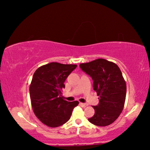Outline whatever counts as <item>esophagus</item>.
Returning <instances> with one entry per match:
<instances>
[{"label":"esophagus","mask_w":150,"mask_h":150,"mask_svg":"<svg viewBox=\"0 0 150 150\" xmlns=\"http://www.w3.org/2000/svg\"><path fill=\"white\" fill-rule=\"evenodd\" d=\"M79 105H80V106H81V107H83V108H84V107H86L87 106H88V104H87L81 103H81H79Z\"/></svg>","instance_id":"esophagus-1"}]
</instances>
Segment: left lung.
<instances>
[{
    "instance_id": "1",
    "label": "left lung",
    "mask_w": 150,
    "mask_h": 150,
    "mask_svg": "<svg viewBox=\"0 0 150 150\" xmlns=\"http://www.w3.org/2000/svg\"><path fill=\"white\" fill-rule=\"evenodd\" d=\"M80 68L92 78L93 89L100 98L93 106L95 114L88 118L91 123L104 127L112 123L123 110L127 86L117 64L104 59L81 63Z\"/></svg>"
}]
</instances>
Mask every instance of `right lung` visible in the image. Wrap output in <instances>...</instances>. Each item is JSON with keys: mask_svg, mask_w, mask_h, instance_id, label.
Instances as JSON below:
<instances>
[{"mask_svg": "<svg viewBox=\"0 0 150 150\" xmlns=\"http://www.w3.org/2000/svg\"><path fill=\"white\" fill-rule=\"evenodd\" d=\"M77 64L50 62L35 71L30 86L33 112L42 123L50 127L61 126L70 119L78 101L67 102L62 96L64 82Z\"/></svg>", "mask_w": 150, "mask_h": 150, "instance_id": "add662e5", "label": "right lung"}]
</instances>
